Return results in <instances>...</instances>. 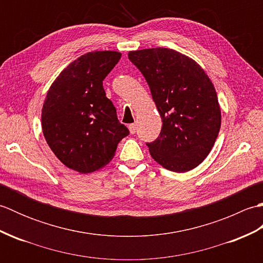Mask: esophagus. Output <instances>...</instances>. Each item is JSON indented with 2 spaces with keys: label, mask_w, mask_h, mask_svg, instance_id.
I'll return each mask as SVG.
<instances>
[{
  "label": "esophagus",
  "mask_w": 263,
  "mask_h": 263,
  "mask_svg": "<svg viewBox=\"0 0 263 263\" xmlns=\"http://www.w3.org/2000/svg\"><path fill=\"white\" fill-rule=\"evenodd\" d=\"M128 131H130L131 135H135V133L137 132V125L136 124L128 125Z\"/></svg>",
  "instance_id": "obj_1"
}]
</instances>
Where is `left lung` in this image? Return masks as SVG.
<instances>
[{
	"instance_id": "left-lung-1",
	"label": "left lung",
	"mask_w": 263,
	"mask_h": 263,
	"mask_svg": "<svg viewBox=\"0 0 263 263\" xmlns=\"http://www.w3.org/2000/svg\"><path fill=\"white\" fill-rule=\"evenodd\" d=\"M127 57L146 78L163 122L157 140L147 143L152 157L172 172L195 168L211 152L221 124L209 77L194 60L174 49H139Z\"/></svg>"
}]
</instances>
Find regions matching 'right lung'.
Listing matches in <instances>:
<instances>
[{"label":"right lung","instance_id":"1","mask_svg":"<svg viewBox=\"0 0 263 263\" xmlns=\"http://www.w3.org/2000/svg\"><path fill=\"white\" fill-rule=\"evenodd\" d=\"M121 57L120 52L96 51L78 58L53 81L44 102L42 128L47 144L61 163L81 174L107 165L128 135L103 87Z\"/></svg>","mask_w":263,"mask_h":263}]
</instances>
